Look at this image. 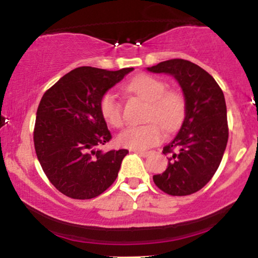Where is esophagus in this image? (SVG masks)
I'll return each mask as SVG.
<instances>
[{
    "mask_svg": "<svg viewBox=\"0 0 258 258\" xmlns=\"http://www.w3.org/2000/svg\"><path fill=\"white\" fill-rule=\"evenodd\" d=\"M136 154H138V155L143 156V158H146V156H148L150 154V152H148V150H138V149H135L133 150Z\"/></svg>",
    "mask_w": 258,
    "mask_h": 258,
    "instance_id": "obj_1",
    "label": "esophagus"
}]
</instances>
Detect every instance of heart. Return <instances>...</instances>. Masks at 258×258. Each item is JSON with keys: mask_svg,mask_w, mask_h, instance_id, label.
<instances>
[{"mask_svg": "<svg viewBox=\"0 0 258 258\" xmlns=\"http://www.w3.org/2000/svg\"><path fill=\"white\" fill-rule=\"evenodd\" d=\"M127 88L148 102L144 120L149 122L128 127L121 132L117 137L121 146L130 149H147L161 142V126L170 133L180 126L185 114L184 97L177 91H167L166 82L143 74L132 79ZM99 110L106 123L112 127L122 126V106L114 91L103 94L99 100Z\"/></svg>", "mask_w": 258, "mask_h": 258, "instance_id": "obj_1", "label": "heart"}]
</instances>
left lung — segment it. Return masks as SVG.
<instances>
[{
  "label": "left lung",
  "instance_id": "left-lung-1",
  "mask_svg": "<svg viewBox=\"0 0 258 258\" xmlns=\"http://www.w3.org/2000/svg\"><path fill=\"white\" fill-rule=\"evenodd\" d=\"M148 70L172 75L185 100V116L180 130L162 150L168 156L167 168L154 174V183L173 197L197 193L214 177L227 147L224 94L209 73L184 59L161 61Z\"/></svg>",
  "mask_w": 258,
  "mask_h": 258
}]
</instances>
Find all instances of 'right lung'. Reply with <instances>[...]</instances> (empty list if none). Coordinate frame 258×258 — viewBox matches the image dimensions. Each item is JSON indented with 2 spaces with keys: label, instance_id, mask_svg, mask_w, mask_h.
Segmentation results:
<instances>
[{
  "label": "right lung",
  "instance_id": "add662e5",
  "mask_svg": "<svg viewBox=\"0 0 258 258\" xmlns=\"http://www.w3.org/2000/svg\"><path fill=\"white\" fill-rule=\"evenodd\" d=\"M133 68L109 72L80 67L44 92L38 104L34 144L47 178L72 199H92L116 179L128 150L102 152L111 139L99 100Z\"/></svg>",
  "mask_w": 258,
  "mask_h": 258
}]
</instances>
